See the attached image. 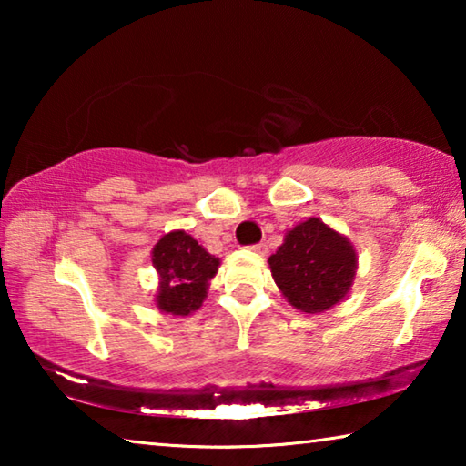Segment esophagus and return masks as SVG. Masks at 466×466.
Listing matches in <instances>:
<instances>
[{
  "mask_svg": "<svg viewBox=\"0 0 466 466\" xmlns=\"http://www.w3.org/2000/svg\"><path fill=\"white\" fill-rule=\"evenodd\" d=\"M250 250H255V252H258V255H265V252H267V244H265V242L252 244V247H250Z\"/></svg>",
  "mask_w": 466,
  "mask_h": 466,
  "instance_id": "1",
  "label": "esophagus"
}]
</instances>
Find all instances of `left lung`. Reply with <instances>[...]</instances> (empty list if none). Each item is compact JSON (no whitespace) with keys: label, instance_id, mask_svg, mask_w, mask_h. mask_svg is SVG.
I'll use <instances>...</instances> for the list:
<instances>
[{"label":"left lung","instance_id":"8db88e82","mask_svg":"<svg viewBox=\"0 0 466 466\" xmlns=\"http://www.w3.org/2000/svg\"><path fill=\"white\" fill-rule=\"evenodd\" d=\"M273 279L294 309L322 312L341 302L356 275V250L319 218L298 224L269 257Z\"/></svg>","mask_w":466,"mask_h":466}]
</instances>
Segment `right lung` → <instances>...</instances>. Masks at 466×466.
<instances>
[{"label":"right lung","mask_w":466,"mask_h":466,"mask_svg":"<svg viewBox=\"0 0 466 466\" xmlns=\"http://www.w3.org/2000/svg\"><path fill=\"white\" fill-rule=\"evenodd\" d=\"M152 263L160 273L157 309L187 317L201 306L208 294V281L218 273L219 258L209 255L193 236L178 230L157 240Z\"/></svg>","instance_id":"1"}]
</instances>
